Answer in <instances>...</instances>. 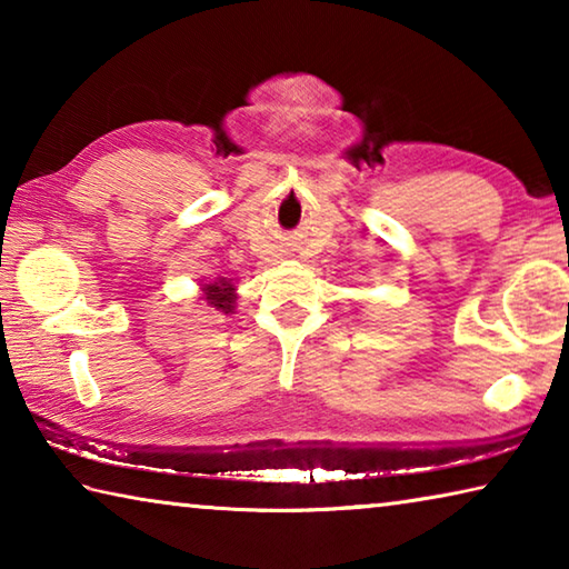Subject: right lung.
I'll return each mask as SVG.
<instances>
[{
	"mask_svg": "<svg viewBox=\"0 0 569 569\" xmlns=\"http://www.w3.org/2000/svg\"><path fill=\"white\" fill-rule=\"evenodd\" d=\"M203 298L208 306L218 308L223 313H233L236 308V286L228 281V278H218L213 283H203Z\"/></svg>",
	"mask_w": 569,
	"mask_h": 569,
	"instance_id": "1",
	"label": "right lung"
}]
</instances>
